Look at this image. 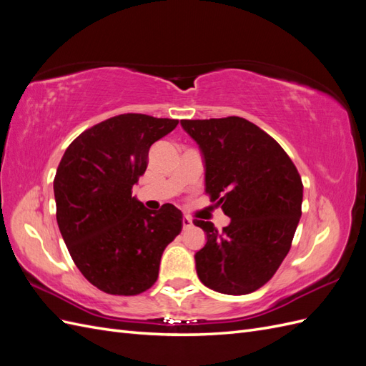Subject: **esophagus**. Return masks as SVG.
<instances>
[{
	"label": "esophagus",
	"mask_w": 366,
	"mask_h": 366,
	"mask_svg": "<svg viewBox=\"0 0 366 366\" xmlns=\"http://www.w3.org/2000/svg\"><path fill=\"white\" fill-rule=\"evenodd\" d=\"M191 227H192V218L184 215L183 217V229L186 230V229H191Z\"/></svg>",
	"instance_id": "34e87169"
}]
</instances>
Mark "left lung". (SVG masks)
<instances>
[{"label": "left lung", "mask_w": 366, "mask_h": 366, "mask_svg": "<svg viewBox=\"0 0 366 366\" xmlns=\"http://www.w3.org/2000/svg\"><path fill=\"white\" fill-rule=\"evenodd\" d=\"M180 124L203 154L206 194L230 218L221 232L194 219L207 238L195 253L198 278L224 295L258 290L292 247L302 214L301 175L280 143L246 119Z\"/></svg>", "instance_id": "obj_1"}]
</instances>
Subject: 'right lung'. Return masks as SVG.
Instances as JSON below:
<instances>
[{"instance_id":"obj_1","label":"right lung","mask_w":366,"mask_h":366,"mask_svg":"<svg viewBox=\"0 0 366 366\" xmlns=\"http://www.w3.org/2000/svg\"><path fill=\"white\" fill-rule=\"evenodd\" d=\"M177 125L147 114L114 116L85 129L61 159L53 182L61 235L76 267L108 295L152 287L163 250L182 232L183 214L174 204L149 210L132 197L151 145Z\"/></svg>"}]
</instances>
